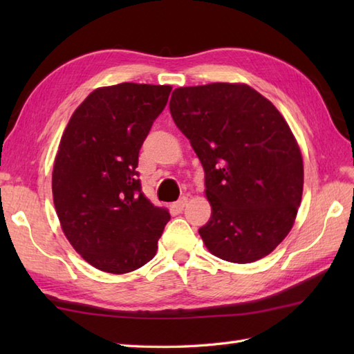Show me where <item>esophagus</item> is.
Here are the masks:
<instances>
[{
  "label": "esophagus",
  "mask_w": 354,
  "mask_h": 354,
  "mask_svg": "<svg viewBox=\"0 0 354 354\" xmlns=\"http://www.w3.org/2000/svg\"><path fill=\"white\" fill-rule=\"evenodd\" d=\"M187 202H189V198H187V196H183L181 199L176 201L175 204H173V208H175L176 212H183V209H184V208H185V205H187Z\"/></svg>",
  "instance_id": "1"
}]
</instances>
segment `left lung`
<instances>
[{"label":"left lung","instance_id":"1","mask_svg":"<svg viewBox=\"0 0 354 354\" xmlns=\"http://www.w3.org/2000/svg\"><path fill=\"white\" fill-rule=\"evenodd\" d=\"M169 108L205 171L213 212L199 234L208 251L231 263L272 252L303 196V158L283 115L240 84L176 88Z\"/></svg>","mask_w":354,"mask_h":354}]
</instances>
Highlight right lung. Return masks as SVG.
I'll use <instances>...</instances> for the list:
<instances>
[{"instance_id":"1","label":"right lung","mask_w":354,"mask_h":354,"mask_svg":"<svg viewBox=\"0 0 354 354\" xmlns=\"http://www.w3.org/2000/svg\"><path fill=\"white\" fill-rule=\"evenodd\" d=\"M171 86L99 88L74 111L53 167V201L66 239L89 265L126 274L153 259L170 214L141 190L138 153Z\"/></svg>"}]
</instances>
